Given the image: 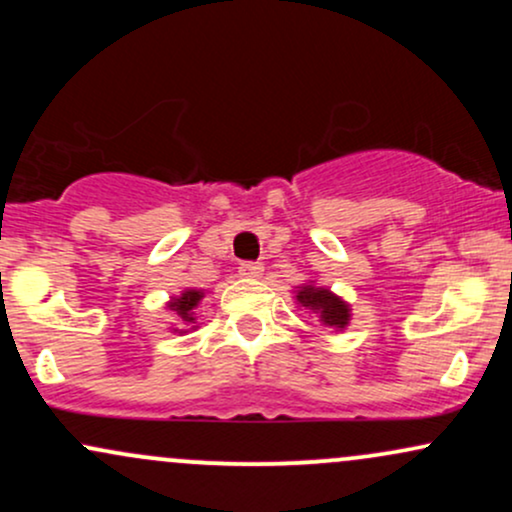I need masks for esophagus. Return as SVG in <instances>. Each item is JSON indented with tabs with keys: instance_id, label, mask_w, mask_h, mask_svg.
I'll use <instances>...</instances> for the list:
<instances>
[{
	"instance_id": "esophagus-1",
	"label": "esophagus",
	"mask_w": 512,
	"mask_h": 512,
	"mask_svg": "<svg viewBox=\"0 0 512 512\" xmlns=\"http://www.w3.org/2000/svg\"><path fill=\"white\" fill-rule=\"evenodd\" d=\"M238 272H240V276H243V279H260L264 267H262V264H257V262H245V264H240Z\"/></svg>"
}]
</instances>
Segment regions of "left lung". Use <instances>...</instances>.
I'll use <instances>...</instances> for the list:
<instances>
[{"mask_svg":"<svg viewBox=\"0 0 512 512\" xmlns=\"http://www.w3.org/2000/svg\"><path fill=\"white\" fill-rule=\"evenodd\" d=\"M296 303L315 313L320 325L330 327V330L342 332L351 320V305L342 296L325 289V286H315L313 281L296 286Z\"/></svg>","mask_w":512,"mask_h":512,"instance_id":"1","label":"left lung"}]
</instances>
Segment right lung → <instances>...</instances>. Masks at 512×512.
<instances>
[{"instance_id":"1","label":"right lung","mask_w":512,"mask_h":512,"mask_svg":"<svg viewBox=\"0 0 512 512\" xmlns=\"http://www.w3.org/2000/svg\"><path fill=\"white\" fill-rule=\"evenodd\" d=\"M202 298H204L202 289H185L180 296L170 298V301L166 303V308L175 315V320H178V325L170 327V330L178 332V334L195 330L197 327L195 310H197V305L202 303Z\"/></svg>"}]
</instances>
